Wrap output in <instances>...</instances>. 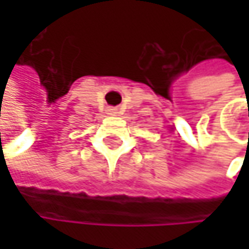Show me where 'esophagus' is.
I'll use <instances>...</instances> for the list:
<instances>
[{
    "instance_id": "34e87169",
    "label": "esophagus",
    "mask_w": 249,
    "mask_h": 249,
    "mask_svg": "<svg viewBox=\"0 0 249 249\" xmlns=\"http://www.w3.org/2000/svg\"><path fill=\"white\" fill-rule=\"evenodd\" d=\"M115 111H117V109H115V108H114V109H111V111H109V112H112V114H115Z\"/></svg>"
}]
</instances>
